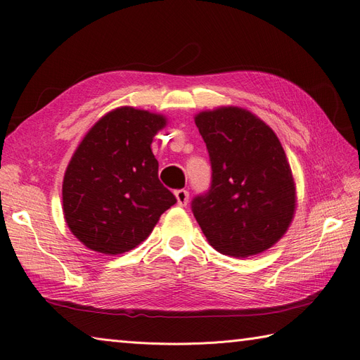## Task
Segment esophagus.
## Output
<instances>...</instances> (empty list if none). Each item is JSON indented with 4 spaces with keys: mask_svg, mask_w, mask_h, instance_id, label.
Here are the masks:
<instances>
[{
    "mask_svg": "<svg viewBox=\"0 0 360 360\" xmlns=\"http://www.w3.org/2000/svg\"><path fill=\"white\" fill-rule=\"evenodd\" d=\"M176 198H177V204L184 207L189 202V192L186 189H179L176 191Z\"/></svg>",
    "mask_w": 360,
    "mask_h": 360,
    "instance_id": "esophagus-1",
    "label": "esophagus"
}]
</instances>
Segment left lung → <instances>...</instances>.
I'll return each mask as SVG.
<instances>
[{
	"label": "left lung",
	"instance_id": "8db88e82",
	"mask_svg": "<svg viewBox=\"0 0 360 360\" xmlns=\"http://www.w3.org/2000/svg\"><path fill=\"white\" fill-rule=\"evenodd\" d=\"M212 163L210 191L192 201L209 243L224 255L264 252L296 212V183L285 151L263 120L238 106L195 115Z\"/></svg>",
	"mask_w": 360,
	"mask_h": 360
}]
</instances>
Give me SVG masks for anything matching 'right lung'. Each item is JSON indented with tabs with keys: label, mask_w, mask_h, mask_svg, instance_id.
I'll return each instance as SVG.
<instances>
[{
	"label": "right lung",
	"mask_w": 360,
	"mask_h": 360,
	"mask_svg": "<svg viewBox=\"0 0 360 360\" xmlns=\"http://www.w3.org/2000/svg\"><path fill=\"white\" fill-rule=\"evenodd\" d=\"M167 117L132 106L105 114L86 132L63 180V212L89 249L118 255L143 243L176 197L158 177L151 143Z\"/></svg>",
	"instance_id": "1"
}]
</instances>
